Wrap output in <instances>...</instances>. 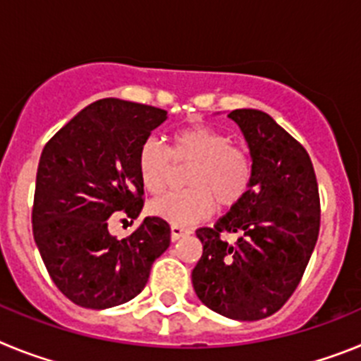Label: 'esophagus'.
<instances>
[{"mask_svg": "<svg viewBox=\"0 0 361 361\" xmlns=\"http://www.w3.org/2000/svg\"><path fill=\"white\" fill-rule=\"evenodd\" d=\"M186 235H190V229H184L183 226H171V240H178V238L186 237Z\"/></svg>", "mask_w": 361, "mask_h": 361, "instance_id": "esophagus-1", "label": "esophagus"}]
</instances>
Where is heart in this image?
Here are the masks:
<instances>
[{"instance_id": "b5f03b06", "label": "heart", "mask_w": 361, "mask_h": 361, "mask_svg": "<svg viewBox=\"0 0 361 361\" xmlns=\"http://www.w3.org/2000/svg\"><path fill=\"white\" fill-rule=\"evenodd\" d=\"M170 152L175 161H191L188 188L153 199L148 206L153 216L175 226L195 224L212 215L215 202L220 208H231L250 190V157L231 146L226 133L209 126H190L173 133L170 152L155 137L139 146L137 173L149 193H159L168 183Z\"/></svg>"}]
</instances>
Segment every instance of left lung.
Masks as SVG:
<instances>
[{
    "label": "left lung",
    "mask_w": 361,
    "mask_h": 361,
    "mask_svg": "<svg viewBox=\"0 0 361 361\" xmlns=\"http://www.w3.org/2000/svg\"><path fill=\"white\" fill-rule=\"evenodd\" d=\"M251 155L250 190L213 228H199L202 257L191 271L197 296L222 317H271L295 293L320 231V197L307 152L266 111L229 114ZM237 232L235 245L219 238Z\"/></svg>",
    "instance_id": "obj_1"
}]
</instances>
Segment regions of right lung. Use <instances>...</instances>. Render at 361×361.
<instances>
[{
    "instance_id": "obj_1",
    "label": "right lung",
    "mask_w": 361,
    "mask_h": 361,
    "mask_svg": "<svg viewBox=\"0 0 361 361\" xmlns=\"http://www.w3.org/2000/svg\"><path fill=\"white\" fill-rule=\"evenodd\" d=\"M168 111L99 99L70 119L41 153L32 209L34 240L50 279L73 304L108 309L135 298L155 258L170 247V226L146 216L130 237L108 231L114 213L137 219L142 186L137 152Z\"/></svg>"
}]
</instances>
